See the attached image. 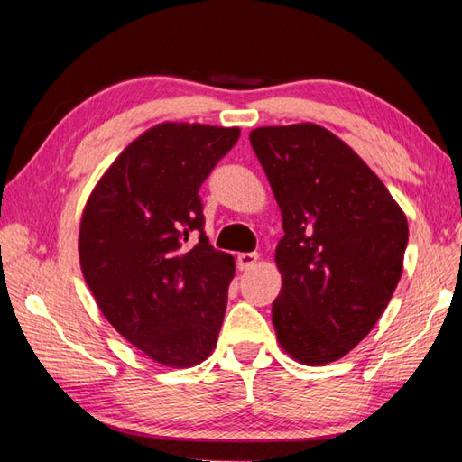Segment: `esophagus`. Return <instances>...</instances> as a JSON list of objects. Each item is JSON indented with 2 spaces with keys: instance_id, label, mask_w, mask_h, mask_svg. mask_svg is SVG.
I'll use <instances>...</instances> for the list:
<instances>
[{
  "instance_id": "1",
  "label": "esophagus",
  "mask_w": 462,
  "mask_h": 462,
  "mask_svg": "<svg viewBox=\"0 0 462 462\" xmlns=\"http://www.w3.org/2000/svg\"><path fill=\"white\" fill-rule=\"evenodd\" d=\"M256 263H259V254L256 253H240L236 256V264L240 271H250Z\"/></svg>"
}]
</instances>
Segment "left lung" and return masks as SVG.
Returning <instances> with one entry per match:
<instances>
[{
  "label": "left lung",
  "mask_w": 462,
  "mask_h": 462,
  "mask_svg": "<svg viewBox=\"0 0 462 462\" xmlns=\"http://www.w3.org/2000/svg\"><path fill=\"white\" fill-rule=\"evenodd\" d=\"M250 144L283 216L277 342L301 365L334 363L373 330L400 283L408 217L361 156L324 126L254 128Z\"/></svg>",
  "instance_id": "obj_1"
}]
</instances>
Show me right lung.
I'll list each match as a JSON object with an SVG mask.
<instances>
[{"mask_svg": "<svg viewBox=\"0 0 462 462\" xmlns=\"http://www.w3.org/2000/svg\"><path fill=\"white\" fill-rule=\"evenodd\" d=\"M238 136L236 126L156 124L116 156L83 208L79 263L99 311L171 369L206 361L224 322L236 264L203 234L199 187Z\"/></svg>", "mask_w": 462, "mask_h": 462, "instance_id": "1", "label": "right lung"}]
</instances>
